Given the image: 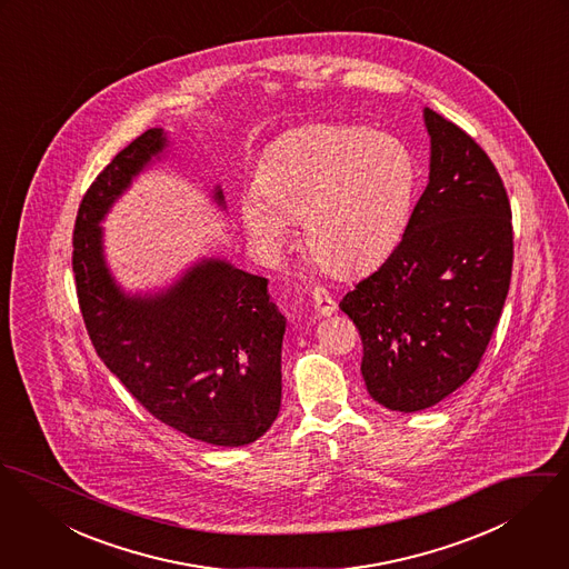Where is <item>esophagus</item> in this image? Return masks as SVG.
<instances>
[{
    "label": "esophagus",
    "instance_id": "esophagus-1",
    "mask_svg": "<svg viewBox=\"0 0 569 569\" xmlns=\"http://www.w3.org/2000/svg\"><path fill=\"white\" fill-rule=\"evenodd\" d=\"M312 301H315L316 310H318L320 316H331L336 312V301L320 286H316L315 290H312Z\"/></svg>",
    "mask_w": 569,
    "mask_h": 569
}]
</instances>
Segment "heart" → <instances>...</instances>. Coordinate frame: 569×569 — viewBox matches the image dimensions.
Returning <instances> with one entry per match:
<instances>
[{"instance_id": "obj_1", "label": "heart", "mask_w": 569, "mask_h": 569, "mask_svg": "<svg viewBox=\"0 0 569 569\" xmlns=\"http://www.w3.org/2000/svg\"><path fill=\"white\" fill-rule=\"evenodd\" d=\"M257 193L240 202L254 244L279 253L290 222L303 220V247L329 272L369 270L395 251L417 196L410 148L383 132L315 124L286 134L257 174Z\"/></svg>"}]
</instances>
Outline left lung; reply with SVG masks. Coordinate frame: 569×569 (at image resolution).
Listing matches in <instances>:
<instances>
[{
	"instance_id": "1",
	"label": "left lung",
	"mask_w": 569,
	"mask_h": 569,
	"mask_svg": "<svg viewBox=\"0 0 569 569\" xmlns=\"http://www.w3.org/2000/svg\"><path fill=\"white\" fill-rule=\"evenodd\" d=\"M430 181L401 242L340 301L362 338V378L388 410L417 412L471 378L505 308L512 224L487 152L423 109Z\"/></svg>"
}]
</instances>
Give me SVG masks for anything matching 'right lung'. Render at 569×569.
Returning a JSON list of instances; mask_svg holds the SVG:
<instances>
[{
    "instance_id": "add662e5",
    "label": "right lung",
    "mask_w": 569,
    "mask_h": 569,
    "mask_svg": "<svg viewBox=\"0 0 569 569\" xmlns=\"http://www.w3.org/2000/svg\"><path fill=\"white\" fill-rule=\"evenodd\" d=\"M166 148L163 128L146 130L82 196L71 254L80 312L100 360L154 419L196 441L249 445L281 408L286 318L268 279L204 257L161 292L124 295L104 259L100 222ZM213 200L224 209L220 188Z\"/></svg>"
}]
</instances>
